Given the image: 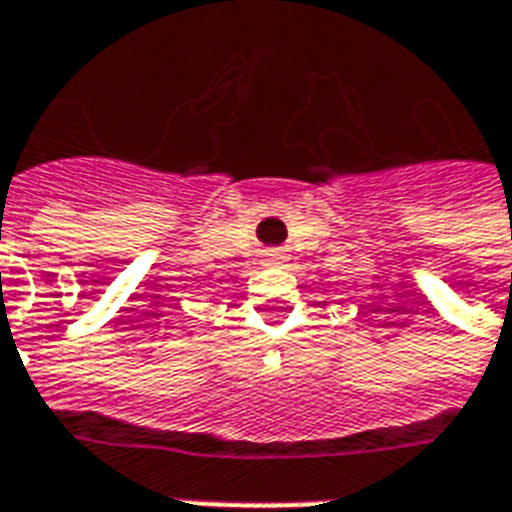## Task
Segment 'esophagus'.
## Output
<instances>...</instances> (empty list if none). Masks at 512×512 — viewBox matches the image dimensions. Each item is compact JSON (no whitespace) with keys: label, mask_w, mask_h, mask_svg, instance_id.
<instances>
[{"label":"esophagus","mask_w":512,"mask_h":512,"mask_svg":"<svg viewBox=\"0 0 512 512\" xmlns=\"http://www.w3.org/2000/svg\"><path fill=\"white\" fill-rule=\"evenodd\" d=\"M280 259H283V256H280L278 251L267 253V264H280Z\"/></svg>","instance_id":"34e87169"}]
</instances>
